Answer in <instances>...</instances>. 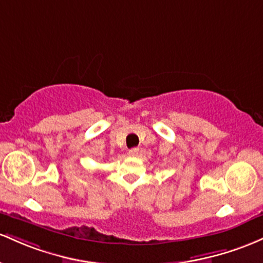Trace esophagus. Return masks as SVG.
Returning a JSON list of instances; mask_svg holds the SVG:
<instances>
[{
  "label": "esophagus",
  "mask_w": 263,
  "mask_h": 263,
  "mask_svg": "<svg viewBox=\"0 0 263 263\" xmlns=\"http://www.w3.org/2000/svg\"><path fill=\"white\" fill-rule=\"evenodd\" d=\"M139 154V147H133V149L129 150V155L130 156H137Z\"/></svg>",
  "instance_id": "obj_1"
}]
</instances>
